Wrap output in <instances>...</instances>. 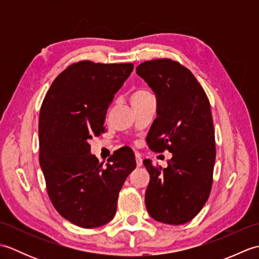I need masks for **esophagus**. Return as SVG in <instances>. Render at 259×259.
Here are the masks:
<instances>
[{"instance_id": "1", "label": "esophagus", "mask_w": 259, "mask_h": 259, "mask_svg": "<svg viewBox=\"0 0 259 259\" xmlns=\"http://www.w3.org/2000/svg\"><path fill=\"white\" fill-rule=\"evenodd\" d=\"M136 163H137V167L142 166V159L138 155H136Z\"/></svg>"}]
</instances>
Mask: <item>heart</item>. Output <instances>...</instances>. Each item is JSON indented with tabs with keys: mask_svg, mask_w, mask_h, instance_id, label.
Returning a JSON list of instances; mask_svg holds the SVG:
<instances>
[{
	"mask_svg": "<svg viewBox=\"0 0 259 259\" xmlns=\"http://www.w3.org/2000/svg\"><path fill=\"white\" fill-rule=\"evenodd\" d=\"M150 96H152V95L148 90H146V89H138V90H136L133 93V96H131V102L144 100V99L150 97Z\"/></svg>",
	"mask_w": 259,
	"mask_h": 259,
	"instance_id": "b5f03b06",
	"label": "heart"
}]
</instances>
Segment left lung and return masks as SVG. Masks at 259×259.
<instances>
[{"label": "left lung", "mask_w": 259, "mask_h": 259, "mask_svg": "<svg viewBox=\"0 0 259 259\" xmlns=\"http://www.w3.org/2000/svg\"><path fill=\"white\" fill-rule=\"evenodd\" d=\"M136 70L157 98L148 146L172 153L167 168L144 160L150 175L147 210L157 222L184 225L201 210L211 190L216 146L210 103L194 74L177 61L151 60Z\"/></svg>", "instance_id": "8db88e82"}]
</instances>
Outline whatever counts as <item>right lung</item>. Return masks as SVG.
<instances>
[{"label": "right lung", "instance_id": "obj_1", "mask_svg": "<svg viewBox=\"0 0 259 259\" xmlns=\"http://www.w3.org/2000/svg\"><path fill=\"white\" fill-rule=\"evenodd\" d=\"M133 70V63H73L52 82L42 102L40 166L48 195L63 218L82 228L111 221L119 191L136 168L131 149L120 148L103 164L89 145L104 133L107 110Z\"/></svg>", "mask_w": 259, "mask_h": 259}]
</instances>
